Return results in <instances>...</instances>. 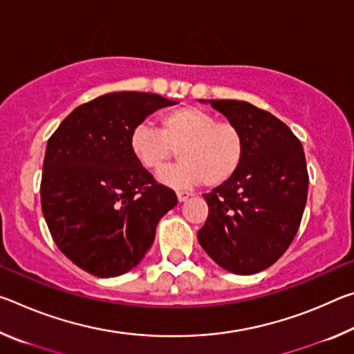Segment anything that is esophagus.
Wrapping results in <instances>:
<instances>
[{"label":"esophagus","mask_w":354,"mask_h":354,"mask_svg":"<svg viewBox=\"0 0 354 354\" xmlns=\"http://www.w3.org/2000/svg\"><path fill=\"white\" fill-rule=\"evenodd\" d=\"M176 196L179 203H184L190 198L192 194H189V192H176Z\"/></svg>","instance_id":"obj_1"}]
</instances>
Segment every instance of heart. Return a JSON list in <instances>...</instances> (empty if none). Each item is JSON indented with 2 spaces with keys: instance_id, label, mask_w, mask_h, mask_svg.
I'll return each mask as SVG.
<instances>
[{
  "instance_id": "heart-1",
  "label": "heart",
  "mask_w": 354,
  "mask_h": 354,
  "mask_svg": "<svg viewBox=\"0 0 354 354\" xmlns=\"http://www.w3.org/2000/svg\"><path fill=\"white\" fill-rule=\"evenodd\" d=\"M128 148L140 167L158 173L178 149L181 162L159 175L170 187L203 183L217 187L236 175L245 154V137L236 123L217 120L212 112L196 106H181L162 113L158 131L145 123L136 124Z\"/></svg>"
}]
</instances>
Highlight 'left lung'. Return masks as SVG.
Instances as JSON below:
<instances>
[{"label": "left lung", "instance_id": "8db88e82", "mask_svg": "<svg viewBox=\"0 0 354 354\" xmlns=\"http://www.w3.org/2000/svg\"><path fill=\"white\" fill-rule=\"evenodd\" d=\"M236 123L245 137L236 175L205 194L203 250L225 270L254 274L277 262L295 237L308 200L303 145L273 113L237 100H200Z\"/></svg>", "mask_w": 354, "mask_h": 354}]
</instances>
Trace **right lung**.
<instances>
[{"label":"right lung","mask_w":354,"mask_h":354,"mask_svg":"<svg viewBox=\"0 0 354 354\" xmlns=\"http://www.w3.org/2000/svg\"><path fill=\"white\" fill-rule=\"evenodd\" d=\"M173 104L147 92L101 95L76 107L46 143L40 198L48 230L59 250L95 277L133 270L176 206L175 192L156 183L128 148L136 124Z\"/></svg>","instance_id":"add662e5"}]
</instances>
